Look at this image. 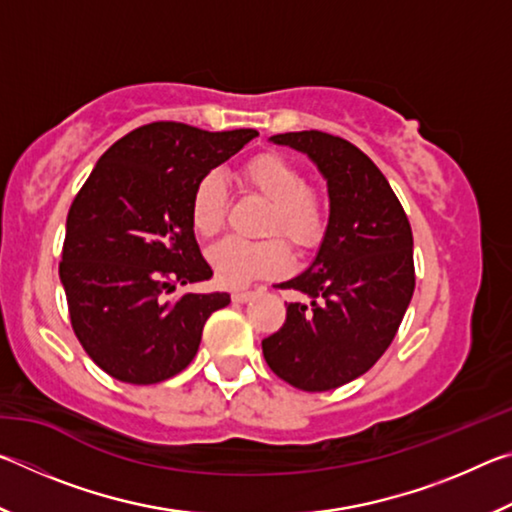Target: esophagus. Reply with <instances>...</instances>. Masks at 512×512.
<instances>
[{
  "label": "esophagus",
  "instance_id": "esophagus-1",
  "mask_svg": "<svg viewBox=\"0 0 512 512\" xmlns=\"http://www.w3.org/2000/svg\"><path fill=\"white\" fill-rule=\"evenodd\" d=\"M250 296H253V291L250 289H237L232 291V302H246L250 300Z\"/></svg>",
  "mask_w": 512,
  "mask_h": 512
}]
</instances>
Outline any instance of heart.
Instances as JSON below:
<instances>
[{
	"label": "heart",
	"instance_id": "heart-1",
	"mask_svg": "<svg viewBox=\"0 0 512 512\" xmlns=\"http://www.w3.org/2000/svg\"><path fill=\"white\" fill-rule=\"evenodd\" d=\"M248 192L268 203L264 235H282L298 250L320 244L327 230L323 198L309 189L305 173L280 153H259L241 167ZM228 192L219 173H205L198 180L189 203V221L198 237H214L221 230ZM216 280L225 287H241L257 277L282 273L289 264V250L277 237L262 241L223 239L207 253Z\"/></svg>",
	"mask_w": 512,
	"mask_h": 512
}]
</instances>
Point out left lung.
<instances>
[{
    "label": "left lung",
    "instance_id": "1",
    "mask_svg": "<svg viewBox=\"0 0 512 512\" xmlns=\"http://www.w3.org/2000/svg\"><path fill=\"white\" fill-rule=\"evenodd\" d=\"M271 142L316 162L329 223L307 271L277 284L309 302H289L284 325L262 341L264 359L300 391H332L375 366L400 329L415 289L411 223L377 164L343 137L300 131Z\"/></svg>",
    "mask_w": 512,
    "mask_h": 512
}]
</instances>
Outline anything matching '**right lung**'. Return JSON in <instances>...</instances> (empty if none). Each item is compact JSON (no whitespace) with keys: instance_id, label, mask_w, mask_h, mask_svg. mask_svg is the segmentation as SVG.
Wrapping results in <instances>:
<instances>
[{"instance_id":"obj_1","label":"right lung","mask_w":512,"mask_h":512,"mask_svg":"<svg viewBox=\"0 0 512 512\" xmlns=\"http://www.w3.org/2000/svg\"><path fill=\"white\" fill-rule=\"evenodd\" d=\"M259 133H210L153 121L101 155L67 214L63 262L69 320L90 359L126 384H158L196 357L221 291L164 296L205 282L189 203L198 180Z\"/></svg>"}]
</instances>
